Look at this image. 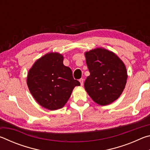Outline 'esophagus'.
<instances>
[{
  "label": "esophagus",
  "instance_id": "1",
  "mask_svg": "<svg viewBox=\"0 0 150 150\" xmlns=\"http://www.w3.org/2000/svg\"><path fill=\"white\" fill-rule=\"evenodd\" d=\"M79 82L81 83V85L82 86L83 85V82H84V80H83V79H79Z\"/></svg>",
  "mask_w": 150,
  "mask_h": 150
}]
</instances>
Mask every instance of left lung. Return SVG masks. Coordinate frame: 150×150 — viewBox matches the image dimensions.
Returning a JSON list of instances; mask_svg holds the SVG:
<instances>
[{"label": "left lung", "mask_w": 150, "mask_h": 150, "mask_svg": "<svg viewBox=\"0 0 150 150\" xmlns=\"http://www.w3.org/2000/svg\"><path fill=\"white\" fill-rule=\"evenodd\" d=\"M90 75L85 81V88L96 103L109 105L121 95L128 78L122 61L115 53L98 47L85 52Z\"/></svg>", "instance_id": "8db88e82"}]
</instances>
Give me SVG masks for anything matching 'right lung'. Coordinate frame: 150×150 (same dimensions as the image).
<instances>
[{
  "instance_id": "obj_1",
  "label": "right lung",
  "mask_w": 150,
  "mask_h": 150,
  "mask_svg": "<svg viewBox=\"0 0 150 150\" xmlns=\"http://www.w3.org/2000/svg\"><path fill=\"white\" fill-rule=\"evenodd\" d=\"M59 53H48L30 68L27 85L33 97L40 105L50 110L63 108L80 83L75 80L72 71L63 65Z\"/></svg>"
}]
</instances>
